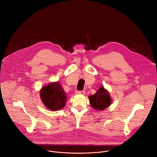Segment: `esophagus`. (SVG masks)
<instances>
[{"label":"esophagus","instance_id":"34e87169","mask_svg":"<svg viewBox=\"0 0 157 157\" xmlns=\"http://www.w3.org/2000/svg\"><path fill=\"white\" fill-rule=\"evenodd\" d=\"M76 94H80V95H84L85 94V92L84 90H81V91H76Z\"/></svg>","mask_w":157,"mask_h":157}]
</instances>
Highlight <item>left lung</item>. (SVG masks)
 <instances>
[{
    "instance_id": "obj_1",
    "label": "left lung",
    "mask_w": 157,
    "mask_h": 157,
    "mask_svg": "<svg viewBox=\"0 0 157 157\" xmlns=\"http://www.w3.org/2000/svg\"><path fill=\"white\" fill-rule=\"evenodd\" d=\"M91 106L98 111H102L110 106L112 100L109 92L103 86H101L96 93L88 97Z\"/></svg>"
}]
</instances>
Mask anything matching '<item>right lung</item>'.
Here are the masks:
<instances>
[{
    "label": "right lung",
    "mask_w": 157,
    "mask_h": 157,
    "mask_svg": "<svg viewBox=\"0 0 157 157\" xmlns=\"http://www.w3.org/2000/svg\"><path fill=\"white\" fill-rule=\"evenodd\" d=\"M41 100L51 111L60 110L67 103V97L59 82H52L45 85L40 91Z\"/></svg>",
    "instance_id": "right-lung-1"
}]
</instances>
